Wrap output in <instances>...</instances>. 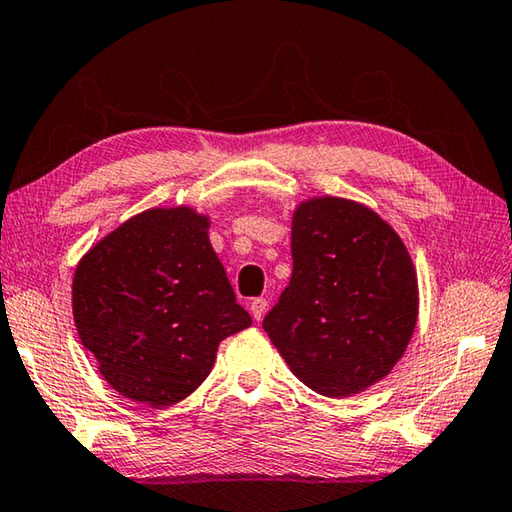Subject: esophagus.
Returning <instances> with one entry per match:
<instances>
[{"mask_svg": "<svg viewBox=\"0 0 512 512\" xmlns=\"http://www.w3.org/2000/svg\"><path fill=\"white\" fill-rule=\"evenodd\" d=\"M249 310H252V316L256 318V321H260V318L265 316V312H267V301L263 296L260 298H254L252 301V305H249Z\"/></svg>", "mask_w": 512, "mask_h": 512, "instance_id": "1", "label": "esophagus"}]
</instances>
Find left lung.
<instances>
[{
    "mask_svg": "<svg viewBox=\"0 0 512 512\" xmlns=\"http://www.w3.org/2000/svg\"><path fill=\"white\" fill-rule=\"evenodd\" d=\"M294 272L263 330L307 388L352 397L392 372L419 316L397 231L361 202L321 196L292 218Z\"/></svg>",
    "mask_w": 512,
    "mask_h": 512,
    "instance_id": "left-lung-1",
    "label": "left lung"
}]
</instances>
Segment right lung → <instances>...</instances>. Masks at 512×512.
<instances>
[{"instance_id": "add662e5", "label": "right lung", "mask_w": 512, "mask_h": 512, "mask_svg": "<svg viewBox=\"0 0 512 512\" xmlns=\"http://www.w3.org/2000/svg\"><path fill=\"white\" fill-rule=\"evenodd\" d=\"M73 318L104 381L151 408L189 397L220 341L252 325L209 243V216L185 205L142 211L82 256Z\"/></svg>"}]
</instances>
